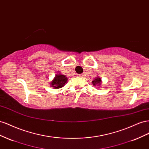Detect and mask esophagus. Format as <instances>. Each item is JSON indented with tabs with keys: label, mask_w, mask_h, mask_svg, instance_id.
Instances as JSON below:
<instances>
[{
	"label": "esophagus",
	"mask_w": 149,
	"mask_h": 149,
	"mask_svg": "<svg viewBox=\"0 0 149 149\" xmlns=\"http://www.w3.org/2000/svg\"><path fill=\"white\" fill-rule=\"evenodd\" d=\"M83 74H77V76L79 77H83Z\"/></svg>",
	"instance_id": "1"
}]
</instances>
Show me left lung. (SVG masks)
I'll use <instances>...</instances> for the list:
<instances>
[{"instance_id": "8db88e82", "label": "left lung", "mask_w": 149, "mask_h": 149, "mask_svg": "<svg viewBox=\"0 0 149 149\" xmlns=\"http://www.w3.org/2000/svg\"><path fill=\"white\" fill-rule=\"evenodd\" d=\"M100 82H101V79L100 78H96L95 80H93L92 81V84L93 86H95V85H100Z\"/></svg>"}]
</instances>
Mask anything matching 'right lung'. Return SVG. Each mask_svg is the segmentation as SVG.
Returning <instances> with one entry per match:
<instances>
[{
    "mask_svg": "<svg viewBox=\"0 0 149 149\" xmlns=\"http://www.w3.org/2000/svg\"><path fill=\"white\" fill-rule=\"evenodd\" d=\"M67 81V78L65 77V75L57 74L54 79L53 81L51 82V86L53 87L54 88H61L64 86Z\"/></svg>",
    "mask_w": 149,
    "mask_h": 149,
    "instance_id": "add662e5",
    "label": "right lung"
}]
</instances>
